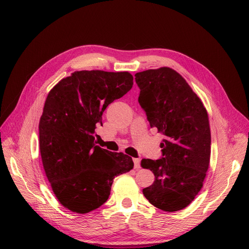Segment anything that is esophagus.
<instances>
[{
    "label": "esophagus",
    "mask_w": 249,
    "mask_h": 249,
    "mask_svg": "<svg viewBox=\"0 0 249 249\" xmlns=\"http://www.w3.org/2000/svg\"><path fill=\"white\" fill-rule=\"evenodd\" d=\"M133 162H134V168H136V169H139V168H140V162H141V160H140V159H133Z\"/></svg>",
    "instance_id": "obj_1"
}]
</instances>
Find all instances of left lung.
<instances>
[{"label":"left lung","mask_w":249,"mask_h":249,"mask_svg":"<svg viewBox=\"0 0 249 249\" xmlns=\"http://www.w3.org/2000/svg\"><path fill=\"white\" fill-rule=\"evenodd\" d=\"M139 102L151 127L164 136L160 160L143 159L154 181L143 189L152 205L165 212L187 208L203 186L211 159L209 115L201 99L175 70L162 67L136 75Z\"/></svg>","instance_id":"8db88e82"}]
</instances>
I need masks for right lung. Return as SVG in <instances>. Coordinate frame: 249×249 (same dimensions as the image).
Segmentation results:
<instances>
[{"label":"right lung","instance_id":"1","mask_svg":"<svg viewBox=\"0 0 249 249\" xmlns=\"http://www.w3.org/2000/svg\"><path fill=\"white\" fill-rule=\"evenodd\" d=\"M133 84L128 72L76 71L49 91L39 120L42 166L57 200L87 214L108 199L115 177L133 168L130 156L96 145L102 113Z\"/></svg>","mask_w":249,"mask_h":249}]
</instances>
